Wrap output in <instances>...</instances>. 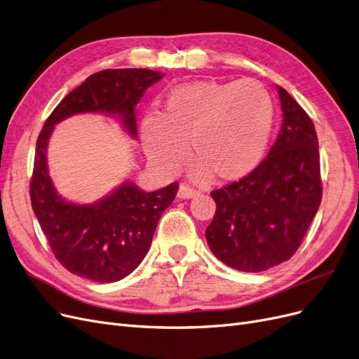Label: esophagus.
Listing matches in <instances>:
<instances>
[{
    "instance_id": "1",
    "label": "esophagus",
    "mask_w": 359,
    "mask_h": 359,
    "mask_svg": "<svg viewBox=\"0 0 359 359\" xmlns=\"http://www.w3.org/2000/svg\"><path fill=\"white\" fill-rule=\"evenodd\" d=\"M196 195H200V191L191 188L187 183H182L179 187V191H177L179 198H192V196H196Z\"/></svg>"
}]
</instances>
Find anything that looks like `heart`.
<instances>
[{"instance_id": "obj_1", "label": "heart", "mask_w": 359, "mask_h": 359, "mask_svg": "<svg viewBox=\"0 0 359 359\" xmlns=\"http://www.w3.org/2000/svg\"><path fill=\"white\" fill-rule=\"evenodd\" d=\"M273 126V102L258 82H195L172 88L165 111L142 122L143 149L158 170L176 172L191 152L200 179L238 180L255 170Z\"/></svg>"}]
</instances>
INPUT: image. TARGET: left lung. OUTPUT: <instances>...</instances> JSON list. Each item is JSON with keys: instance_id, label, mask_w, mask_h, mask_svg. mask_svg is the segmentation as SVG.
Here are the masks:
<instances>
[{"instance_id": "8db88e82", "label": "left lung", "mask_w": 359, "mask_h": 359, "mask_svg": "<svg viewBox=\"0 0 359 359\" xmlns=\"http://www.w3.org/2000/svg\"><path fill=\"white\" fill-rule=\"evenodd\" d=\"M283 121L262 163L238 182L210 192L216 203L205 240L228 267L265 271L291 258L322 200L315 125L304 109L277 88Z\"/></svg>"}]
</instances>
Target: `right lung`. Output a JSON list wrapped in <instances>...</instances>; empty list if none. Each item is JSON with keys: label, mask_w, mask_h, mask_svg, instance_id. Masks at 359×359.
Instances as JSON below:
<instances>
[{"label": "right lung", "mask_w": 359, "mask_h": 359, "mask_svg": "<svg viewBox=\"0 0 359 359\" xmlns=\"http://www.w3.org/2000/svg\"><path fill=\"white\" fill-rule=\"evenodd\" d=\"M164 74L146 68L102 70L89 76L50 113L37 138L29 183L31 205L55 258L85 279L110 283L131 274L152 243L161 215L175 201L179 183L154 192L125 182L94 204H73L57 195L46 149L53 126L79 113L116 114L137 135L135 106Z\"/></svg>", "instance_id": "obj_1"}]
</instances>
